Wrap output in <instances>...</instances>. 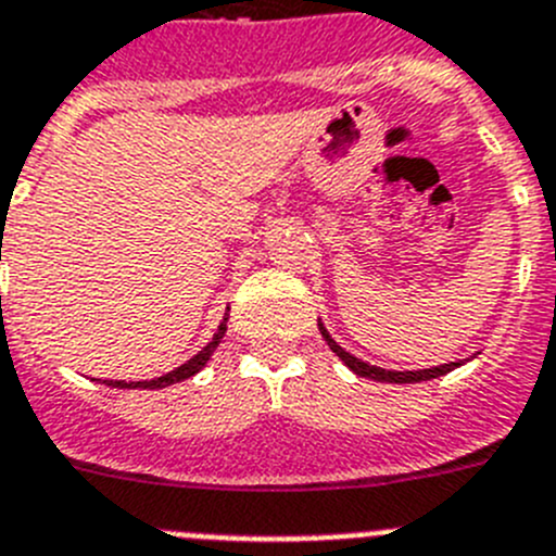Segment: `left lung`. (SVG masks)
<instances>
[{
  "label": "left lung",
  "mask_w": 556,
  "mask_h": 556,
  "mask_svg": "<svg viewBox=\"0 0 556 556\" xmlns=\"http://www.w3.org/2000/svg\"><path fill=\"white\" fill-rule=\"evenodd\" d=\"M318 329H321V338L327 340V346L332 349L334 354L340 357V363L346 365L349 371H354L357 377H365V379H374V382H393V384H413V382H427V379H438L443 377V374L454 371V368H459L463 365V359H457V363H443V365H432V368H418V371H390V368H379V365H371L365 363V359L354 357L352 352H346V349L340 346L338 340L329 334V329L324 327V321L318 318Z\"/></svg>",
  "instance_id": "left-lung-1"
}]
</instances>
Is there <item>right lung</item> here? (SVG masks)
<instances>
[{"label": "right lung", "instance_id": "right-lung-1", "mask_svg": "<svg viewBox=\"0 0 556 556\" xmlns=\"http://www.w3.org/2000/svg\"><path fill=\"white\" fill-rule=\"evenodd\" d=\"M227 321H229V307L227 313H224L222 324H218L216 334L210 338L207 346L202 349V352L193 354L191 359H185L179 368H174V371L163 374V377H154V379H143V382H124V379H118V382H113V379H104V384H110V388H127V390H160V388H168V384H177V382H185V379L197 377L199 371H202L204 365H207V359L213 357V352L218 349V343L224 340V334H227Z\"/></svg>", "mask_w": 556, "mask_h": 556}]
</instances>
